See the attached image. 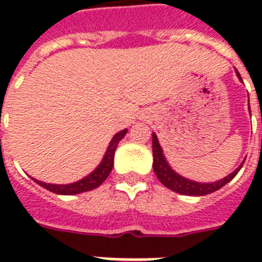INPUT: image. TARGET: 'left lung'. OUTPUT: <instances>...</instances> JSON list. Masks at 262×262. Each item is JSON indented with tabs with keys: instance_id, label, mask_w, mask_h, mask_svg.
Segmentation results:
<instances>
[{
	"instance_id": "8db88e82",
	"label": "left lung",
	"mask_w": 262,
	"mask_h": 262,
	"mask_svg": "<svg viewBox=\"0 0 262 262\" xmlns=\"http://www.w3.org/2000/svg\"><path fill=\"white\" fill-rule=\"evenodd\" d=\"M235 73L239 81H242V77H241L236 69ZM249 110H250V107H249ZM152 152H154V164H152V167H154V171H155L158 179L163 183L164 186L168 187L170 190L186 195H205L219 190L239 172V170L242 168V164L245 163L244 160L231 174H228L227 177H224V178L219 179L216 182H195V181L185 178L178 172H175V170H172V167L168 164L167 159H166V156H164L163 149L160 147L159 140H158V136L155 133H152Z\"/></svg>"
}]
</instances>
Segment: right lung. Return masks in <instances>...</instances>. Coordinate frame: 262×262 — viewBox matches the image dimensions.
<instances>
[{
  "instance_id": "1",
  "label": "right lung",
  "mask_w": 262,
  "mask_h": 262,
  "mask_svg": "<svg viewBox=\"0 0 262 262\" xmlns=\"http://www.w3.org/2000/svg\"><path fill=\"white\" fill-rule=\"evenodd\" d=\"M127 129H123V130L118 132V133L111 139L110 144H108V147H107L106 149V154L103 156L102 162L99 163L98 167L95 168L91 174H88L87 177H84L83 179H80V181H76V182L73 183H67V185H55V183L42 182V181H38V179L35 178L32 179H34L38 185H40L42 187L47 189V190L63 195L79 194V193H84V191H90L92 190V189H96L99 185H102V183L106 181L108 174H110L111 170H113L115 149H117V145H118L119 141L125 137Z\"/></svg>"
}]
</instances>
